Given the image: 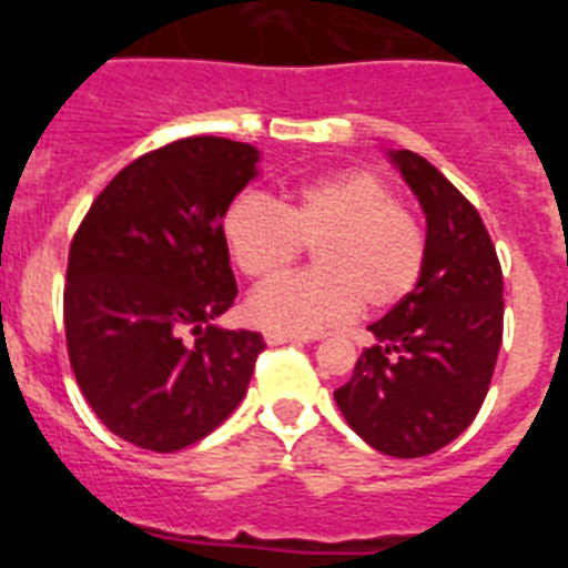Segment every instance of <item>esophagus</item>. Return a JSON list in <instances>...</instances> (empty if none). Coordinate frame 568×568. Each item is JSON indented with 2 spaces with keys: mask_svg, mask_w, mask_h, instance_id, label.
Instances as JSON below:
<instances>
[{
  "mask_svg": "<svg viewBox=\"0 0 568 568\" xmlns=\"http://www.w3.org/2000/svg\"><path fill=\"white\" fill-rule=\"evenodd\" d=\"M264 341L270 346H278V344H307L310 338H301V335H284V333H264Z\"/></svg>",
  "mask_w": 568,
  "mask_h": 568,
  "instance_id": "34e87169",
  "label": "esophagus"
}]
</instances>
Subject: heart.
Segmentation results:
<instances>
[{"label": "heart", "mask_w": 568, "mask_h": 568, "mask_svg": "<svg viewBox=\"0 0 568 568\" xmlns=\"http://www.w3.org/2000/svg\"><path fill=\"white\" fill-rule=\"evenodd\" d=\"M224 239L241 273L273 281L315 247V273L293 275L250 295L247 318L284 335H315L346 324L361 301L393 310L418 287L426 241L373 173H344L304 184L287 204L239 195L224 213Z\"/></svg>", "instance_id": "obj_1"}]
</instances>
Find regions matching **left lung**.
Here are the masks:
<instances>
[{
    "label": "left lung",
    "mask_w": 568,
    "mask_h": 568,
    "mask_svg": "<svg viewBox=\"0 0 568 568\" xmlns=\"http://www.w3.org/2000/svg\"><path fill=\"white\" fill-rule=\"evenodd\" d=\"M389 162L426 215L418 287L369 324L375 344L335 389L346 424L393 458H424L475 420L504 341V273L489 233L458 187L413 150Z\"/></svg>",
    "instance_id": "left-lung-1"
}]
</instances>
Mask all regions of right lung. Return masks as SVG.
Instances as JSON below:
<instances>
[{
    "label": "right lung",
    "instance_id": "1",
    "mask_svg": "<svg viewBox=\"0 0 568 568\" xmlns=\"http://www.w3.org/2000/svg\"><path fill=\"white\" fill-rule=\"evenodd\" d=\"M258 159L253 144L219 135L164 144L115 175L73 235L70 366L99 420L133 446L184 449L247 395L264 338L215 318L239 295L224 213Z\"/></svg>",
    "mask_w": 568,
    "mask_h": 568
}]
</instances>
